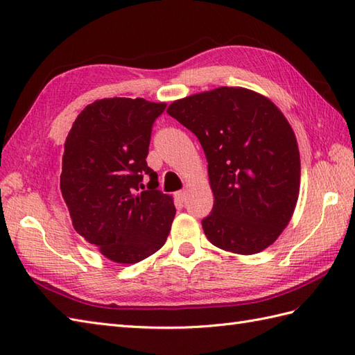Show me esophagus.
I'll list each match as a JSON object with an SVG mask.
<instances>
[{"mask_svg":"<svg viewBox=\"0 0 355 355\" xmlns=\"http://www.w3.org/2000/svg\"><path fill=\"white\" fill-rule=\"evenodd\" d=\"M175 198H177L178 201L183 202V201L186 200V191H180V192H177V193H175Z\"/></svg>","mask_w":355,"mask_h":355,"instance_id":"34e87169","label":"esophagus"}]
</instances>
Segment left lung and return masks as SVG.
<instances>
[{
	"mask_svg": "<svg viewBox=\"0 0 355 355\" xmlns=\"http://www.w3.org/2000/svg\"><path fill=\"white\" fill-rule=\"evenodd\" d=\"M168 113L198 137L209 162V241L234 254L266 250L300 195V150L284 114L254 90L227 86L177 100Z\"/></svg>",
	"mask_w": 355,
	"mask_h": 355,
	"instance_id": "left-lung-1",
	"label": "left lung"
}]
</instances>
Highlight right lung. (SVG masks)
<instances>
[{
	"mask_svg": "<svg viewBox=\"0 0 355 355\" xmlns=\"http://www.w3.org/2000/svg\"><path fill=\"white\" fill-rule=\"evenodd\" d=\"M164 103L104 98L86 105L64 142L60 191L72 225L109 260L137 263L159 251L175 216L146 164L153 123ZM150 177L148 191L143 177Z\"/></svg>",
	"mask_w": 355,
	"mask_h": 355,
	"instance_id": "right-lung-1",
	"label": "right lung"
}]
</instances>
